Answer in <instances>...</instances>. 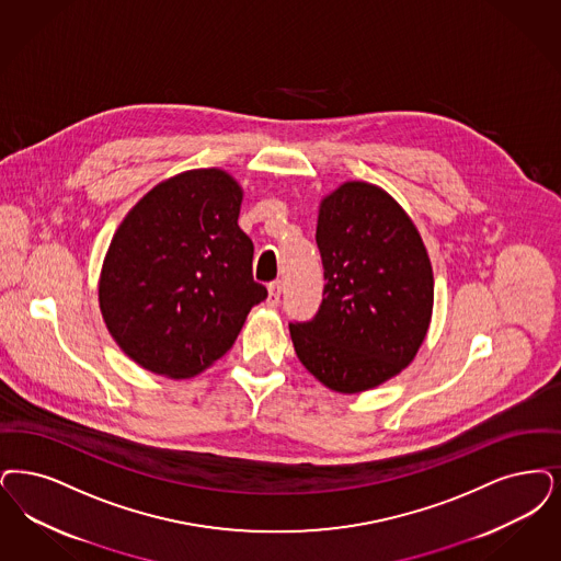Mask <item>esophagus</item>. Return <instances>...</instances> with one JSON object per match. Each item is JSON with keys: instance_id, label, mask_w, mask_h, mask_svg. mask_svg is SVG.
Instances as JSON below:
<instances>
[{"instance_id": "obj_1", "label": "esophagus", "mask_w": 561, "mask_h": 561, "mask_svg": "<svg viewBox=\"0 0 561 561\" xmlns=\"http://www.w3.org/2000/svg\"><path fill=\"white\" fill-rule=\"evenodd\" d=\"M270 296H267V307H277L279 305V296H282V282H271Z\"/></svg>"}]
</instances>
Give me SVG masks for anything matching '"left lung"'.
Segmentation results:
<instances>
[{
  "mask_svg": "<svg viewBox=\"0 0 561 561\" xmlns=\"http://www.w3.org/2000/svg\"><path fill=\"white\" fill-rule=\"evenodd\" d=\"M323 302L290 323L296 357L325 388L359 394L399 376L426 340L434 273L403 206L367 181H344L317 217Z\"/></svg>",
  "mask_w": 561,
  "mask_h": 561,
  "instance_id": "1",
  "label": "left lung"
}]
</instances>
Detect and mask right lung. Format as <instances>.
<instances>
[{"mask_svg": "<svg viewBox=\"0 0 561 561\" xmlns=\"http://www.w3.org/2000/svg\"><path fill=\"white\" fill-rule=\"evenodd\" d=\"M242 198L224 169L183 171L154 185L114 231L98 300L114 342L139 367L173 380L198 376L267 298L238 225Z\"/></svg>", "mask_w": 561, "mask_h": 561, "instance_id": "right-lung-1", "label": "right lung"}]
</instances>
